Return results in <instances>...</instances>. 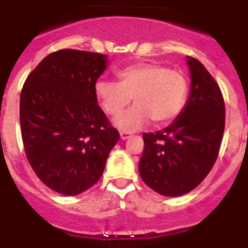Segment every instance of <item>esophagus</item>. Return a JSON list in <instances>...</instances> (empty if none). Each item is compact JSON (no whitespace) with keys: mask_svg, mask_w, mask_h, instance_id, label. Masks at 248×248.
Segmentation results:
<instances>
[{"mask_svg":"<svg viewBox=\"0 0 248 248\" xmlns=\"http://www.w3.org/2000/svg\"><path fill=\"white\" fill-rule=\"evenodd\" d=\"M128 138H130V133H128V131H120V139L125 140Z\"/></svg>","mask_w":248,"mask_h":248,"instance_id":"1","label":"esophagus"}]
</instances>
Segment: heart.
Here are the masks:
<instances>
[{
	"label": "heart",
	"mask_w": 248,
	"mask_h": 248,
	"mask_svg": "<svg viewBox=\"0 0 248 248\" xmlns=\"http://www.w3.org/2000/svg\"><path fill=\"white\" fill-rule=\"evenodd\" d=\"M117 77L118 83L98 80L94 91L109 115L122 113L133 98L134 107L115 120L122 130H138L149 119L164 125L176 119L185 108L189 82L180 71L159 63H135L118 71Z\"/></svg>",
	"instance_id": "1"
}]
</instances>
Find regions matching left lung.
<instances>
[{
  "label": "left lung",
  "mask_w": 248,
  "mask_h": 248,
  "mask_svg": "<svg viewBox=\"0 0 248 248\" xmlns=\"http://www.w3.org/2000/svg\"><path fill=\"white\" fill-rule=\"evenodd\" d=\"M191 91L171 125L144 133L139 172L144 183L164 196H180L207 176L218 156L225 130V100L202 63L187 56Z\"/></svg>",
  "instance_id": "obj_1"
}]
</instances>
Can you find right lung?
Instances as JSON below:
<instances>
[{
  "label": "right lung",
  "mask_w": 248,
  "mask_h": 248,
  "mask_svg": "<svg viewBox=\"0 0 248 248\" xmlns=\"http://www.w3.org/2000/svg\"><path fill=\"white\" fill-rule=\"evenodd\" d=\"M105 68V54L59 49L28 74L22 88L26 156L39 180L59 194L74 196L97 183L120 138L94 91Z\"/></svg>",
  "instance_id": "obj_1"
}]
</instances>
